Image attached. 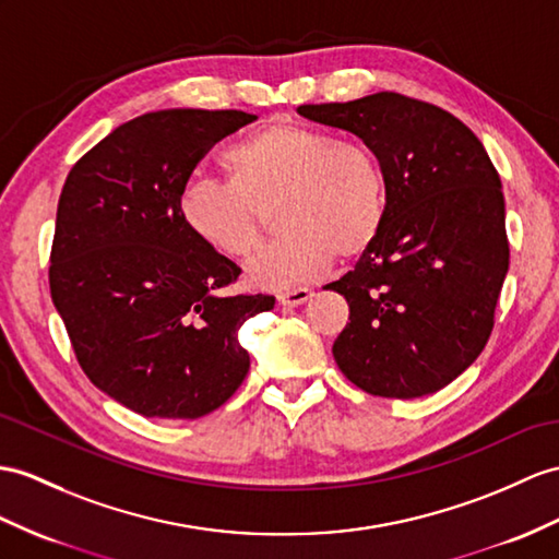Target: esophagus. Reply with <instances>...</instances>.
Segmentation results:
<instances>
[{
  "label": "esophagus",
  "instance_id": "esophagus-1",
  "mask_svg": "<svg viewBox=\"0 0 559 559\" xmlns=\"http://www.w3.org/2000/svg\"><path fill=\"white\" fill-rule=\"evenodd\" d=\"M310 296H312L310 289H292V292L277 294V301H280V306H292V308H296V306L306 304Z\"/></svg>",
  "mask_w": 559,
  "mask_h": 559
}]
</instances>
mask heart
Listing matches in <instances>:
<instances>
[{
  "label": "heart",
  "mask_w": 559,
  "mask_h": 559,
  "mask_svg": "<svg viewBox=\"0 0 559 559\" xmlns=\"http://www.w3.org/2000/svg\"><path fill=\"white\" fill-rule=\"evenodd\" d=\"M221 168L227 185L197 180L182 189L180 217L203 247L249 261L275 211L284 235L249 265L255 287L287 289L316 280L334 255H365L384 229L389 177L362 142L270 122L229 146Z\"/></svg>",
  "instance_id": "1"
}]
</instances>
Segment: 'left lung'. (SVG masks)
Instances as JSON below:
<instances>
[{"label": "left lung", "instance_id": "left-lung-1", "mask_svg": "<svg viewBox=\"0 0 559 559\" xmlns=\"http://www.w3.org/2000/svg\"><path fill=\"white\" fill-rule=\"evenodd\" d=\"M298 114L370 146L389 177L374 247L324 289L350 316L332 346L365 393L419 399L479 358L510 265L500 177L476 134L443 108L396 92Z\"/></svg>", "mask_w": 559, "mask_h": 559}]
</instances>
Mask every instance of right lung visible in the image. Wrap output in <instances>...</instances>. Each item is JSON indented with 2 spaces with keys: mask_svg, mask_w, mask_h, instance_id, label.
Segmentation results:
<instances>
[{
  "mask_svg": "<svg viewBox=\"0 0 559 559\" xmlns=\"http://www.w3.org/2000/svg\"><path fill=\"white\" fill-rule=\"evenodd\" d=\"M255 116L168 108L80 158L59 197L51 301L90 382L144 417L197 419L241 386L239 326L275 296L221 289L241 267L197 241L180 194L209 148Z\"/></svg>",
  "mask_w": 559,
  "mask_h": 559,
  "instance_id": "right-lung-1",
  "label": "right lung"
}]
</instances>
